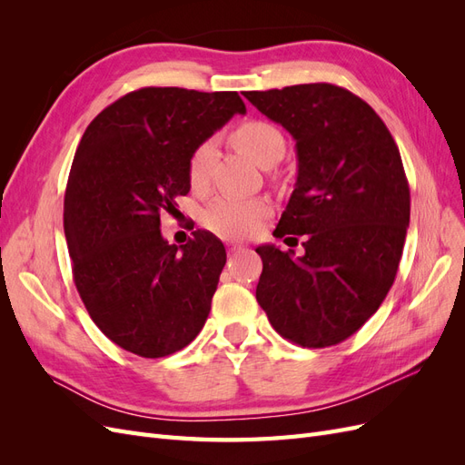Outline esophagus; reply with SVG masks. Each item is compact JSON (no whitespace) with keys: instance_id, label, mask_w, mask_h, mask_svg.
<instances>
[{"instance_id":"34e87169","label":"esophagus","mask_w":465,"mask_h":465,"mask_svg":"<svg viewBox=\"0 0 465 465\" xmlns=\"http://www.w3.org/2000/svg\"><path fill=\"white\" fill-rule=\"evenodd\" d=\"M244 248L246 246L242 242H229V252H231V254H236V252H241Z\"/></svg>"}]
</instances>
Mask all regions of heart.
<instances>
[{"label": "heart", "instance_id": "heart-1", "mask_svg": "<svg viewBox=\"0 0 465 465\" xmlns=\"http://www.w3.org/2000/svg\"><path fill=\"white\" fill-rule=\"evenodd\" d=\"M232 139L262 166L275 164L285 153L283 134L273 124L263 120H250L238 125ZM213 154V139H205L203 143L193 149L188 164V178L193 188L205 186ZM267 213H270V205L263 198H217L203 209L202 221L211 232L224 238H238L254 232Z\"/></svg>", "mask_w": 465, "mask_h": 465}]
</instances>
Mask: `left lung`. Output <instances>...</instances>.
I'll list each match as a JSON object with an SVG mask.
<instances>
[{
    "label": "left lung",
    "instance_id": "8db88e82",
    "mask_svg": "<svg viewBox=\"0 0 465 465\" xmlns=\"http://www.w3.org/2000/svg\"><path fill=\"white\" fill-rule=\"evenodd\" d=\"M244 96L294 139L297 182L273 234L304 236L299 258L256 248V299L285 340L341 343L378 311L398 273L410 227L400 149L362 98L330 83Z\"/></svg>",
    "mask_w": 465,
    "mask_h": 465
}]
</instances>
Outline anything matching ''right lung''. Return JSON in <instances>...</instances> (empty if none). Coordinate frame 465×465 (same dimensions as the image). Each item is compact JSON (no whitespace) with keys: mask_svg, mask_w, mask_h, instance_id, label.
Returning a JSON list of instances; mask_svg holds the SVG:
<instances>
[{"mask_svg":"<svg viewBox=\"0 0 465 465\" xmlns=\"http://www.w3.org/2000/svg\"><path fill=\"white\" fill-rule=\"evenodd\" d=\"M234 114H246L234 91L145 87L81 137L64 200L74 281L98 330L130 353H176L209 316L227 252L207 231L168 244L161 215L190 192L193 149Z\"/></svg>","mask_w":465,"mask_h":465,"instance_id":"add662e5","label":"right lung"}]
</instances>
